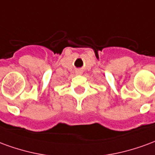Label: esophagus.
<instances>
[{"label":"esophagus","instance_id":"esophagus-1","mask_svg":"<svg viewBox=\"0 0 155 155\" xmlns=\"http://www.w3.org/2000/svg\"><path fill=\"white\" fill-rule=\"evenodd\" d=\"M76 73H78V74H82V70H80V69L77 70V71H76Z\"/></svg>","mask_w":155,"mask_h":155}]
</instances>
